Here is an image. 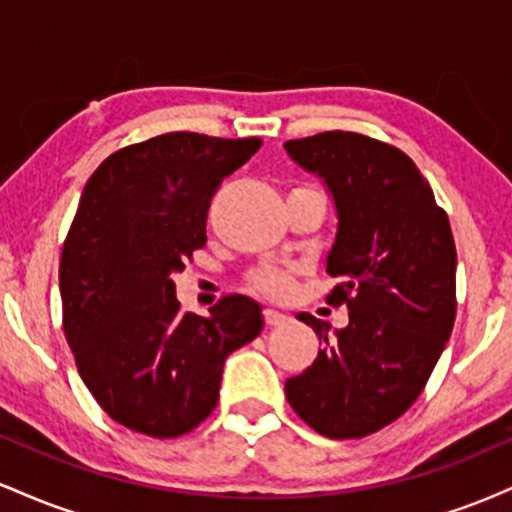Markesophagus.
Instances as JSON below:
<instances>
[{"label":"esophagus","instance_id":"34e87169","mask_svg":"<svg viewBox=\"0 0 512 512\" xmlns=\"http://www.w3.org/2000/svg\"><path fill=\"white\" fill-rule=\"evenodd\" d=\"M286 320H289V317H286L284 313H279V310H274V308H267V310H264V322H267L269 327L284 325Z\"/></svg>","mask_w":512,"mask_h":512}]
</instances>
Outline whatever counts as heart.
Returning <instances> with one entry per match:
<instances>
[{
    "mask_svg": "<svg viewBox=\"0 0 512 512\" xmlns=\"http://www.w3.org/2000/svg\"><path fill=\"white\" fill-rule=\"evenodd\" d=\"M252 286L264 293H269V296H284V293H289L291 289V276L281 272V269L264 267L252 274Z\"/></svg>",
    "mask_w": 512,
    "mask_h": 512,
    "instance_id": "1",
    "label": "heart"
}]
</instances>
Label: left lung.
<instances>
[{"mask_svg": "<svg viewBox=\"0 0 512 512\" xmlns=\"http://www.w3.org/2000/svg\"><path fill=\"white\" fill-rule=\"evenodd\" d=\"M325 180L337 207L327 274L330 305L349 325L298 313L320 337L313 366L286 380L298 416L327 438H363L407 411L431 378L455 325L457 252L448 214L416 163L378 139L322 132L284 144Z\"/></svg>", "mask_w": 512, "mask_h": 512, "instance_id": "1", "label": "left lung"}]
</instances>
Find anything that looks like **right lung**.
Returning <instances> with one entry per match:
<instances>
[{"mask_svg": "<svg viewBox=\"0 0 512 512\" xmlns=\"http://www.w3.org/2000/svg\"><path fill=\"white\" fill-rule=\"evenodd\" d=\"M262 139L168 132L108 156L81 192L60 260L62 327L91 395L151 438L190 433L219 402L228 354L262 332V308L226 296L182 313L173 274L207 243L223 178Z\"/></svg>", "mask_w": 512, "mask_h": 512, "instance_id": "obj_1", "label": "right lung"}]
</instances>
